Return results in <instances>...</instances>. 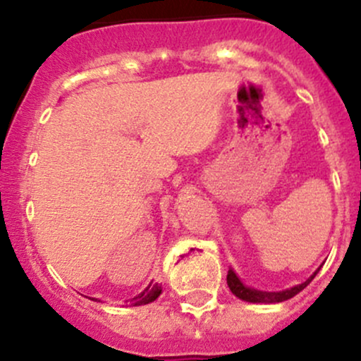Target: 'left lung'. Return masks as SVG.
Instances as JSON below:
<instances>
[{"instance_id":"8db88e82","label":"left lung","mask_w":361,"mask_h":361,"mask_svg":"<svg viewBox=\"0 0 361 361\" xmlns=\"http://www.w3.org/2000/svg\"><path fill=\"white\" fill-rule=\"evenodd\" d=\"M320 267H322V265H320ZM320 267L317 269L314 274L308 277L305 283L296 284V286L288 288V290H283V291H260V290H255V288L247 286V284H245L243 281L240 279L238 274H236L235 269H229L226 281H228V286H229V290H231L233 295H235L236 298L243 300V302H248V303H281V302H286V300L293 298V296L298 295L300 291L305 290V288H307L308 284L312 283V279H314V277L317 276V272L320 271Z\"/></svg>"}]
</instances>
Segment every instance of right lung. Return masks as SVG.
<instances>
[{"label":"right lung","instance_id":"add662e5","mask_svg":"<svg viewBox=\"0 0 361 361\" xmlns=\"http://www.w3.org/2000/svg\"><path fill=\"white\" fill-rule=\"evenodd\" d=\"M161 293H162V288L159 286V284H157V283L156 284L150 283L144 291L138 293L137 296H133V298L130 300V305H132V307H140V305H147L150 302H154V300H156L157 296L161 295Z\"/></svg>","mask_w":361,"mask_h":361}]
</instances>
